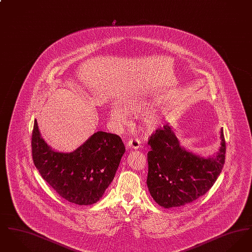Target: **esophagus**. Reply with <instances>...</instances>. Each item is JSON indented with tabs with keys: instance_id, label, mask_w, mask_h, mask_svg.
I'll return each instance as SVG.
<instances>
[{
	"instance_id": "obj_1",
	"label": "esophagus",
	"mask_w": 252,
	"mask_h": 252,
	"mask_svg": "<svg viewBox=\"0 0 252 252\" xmlns=\"http://www.w3.org/2000/svg\"><path fill=\"white\" fill-rule=\"evenodd\" d=\"M141 145V142L138 140V139H129L128 143H127V146L130 147L132 149H138Z\"/></svg>"
}]
</instances>
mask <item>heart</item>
I'll use <instances>...</instances> for the list:
<instances>
[{
  "mask_svg": "<svg viewBox=\"0 0 252 252\" xmlns=\"http://www.w3.org/2000/svg\"><path fill=\"white\" fill-rule=\"evenodd\" d=\"M146 102L144 99L141 98H133L130 100H126L123 103L125 109L129 113H136L142 110ZM109 119L111 123L116 126L117 127H122L128 123V118L126 112L121 108L118 105H112L109 109ZM144 123L145 127L149 130L154 129L158 123V119L155 114L150 113L145 115L144 118Z\"/></svg>",
  "mask_w": 252,
  "mask_h": 252,
  "instance_id": "obj_1",
  "label": "heart"
}]
</instances>
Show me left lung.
<instances>
[{
  "label": "left lung",
  "instance_id": "8db88e82",
  "mask_svg": "<svg viewBox=\"0 0 252 252\" xmlns=\"http://www.w3.org/2000/svg\"><path fill=\"white\" fill-rule=\"evenodd\" d=\"M147 187L157 203L175 208L193 202L215 184L225 163L226 142L221 129V147L214 158H200L180 146L168 125L148 139Z\"/></svg>",
  "mask_w": 252,
  "mask_h": 252
}]
</instances>
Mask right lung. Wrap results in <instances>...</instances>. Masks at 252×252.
<instances>
[{
	"label": "right lung",
	"mask_w": 252,
	"mask_h": 252,
	"mask_svg": "<svg viewBox=\"0 0 252 252\" xmlns=\"http://www.w3.org/2000/svg\"><path fill=\"white\" fill-rule=\"evenodd\" d=\"M32 158L40 176L69 202L92 205L102 197L126 148L118 135L95 132L72 153L54 151L43 141L35 120L31 138Z\"/></svg>",
	"instance_id": "right-lung-1"
}]
</instances>
